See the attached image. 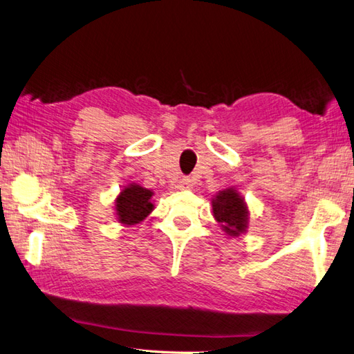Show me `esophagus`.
Returning a JSON list of instances; mask_svg holds the SVG:
<instances>
[{"mask_svg": "<svg viewBox=\"0 0 354 354\" xmlns=\"http://www.w3.org/2000/svg\"><path fill=\"white\" fill-rule=\"evenodd\" d=\"M179 188H180V189H192V188H193L192 179H188V178L180 179V180H179Z\"/></svg>", "mask_w": 354, "mask_h": 354, "instance_id": "obj_1", "label": "esophagus"}]
</instances>
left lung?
Instances as JSON below:
<instances>
[{
    "instance_id": "obj_1",
    "label": "left lung",
    "mask_w": 354,
    "mask_h": 354,
    "mask_svg": "<svg viewBox=\"0 0 354 354\" xmlns=\"http://www.w3.org/2000/svg\"><path fill=\"white\" fill-rule=\"evenodd\" d=\"M214 215L218 223H221L225 233L232 236H238L247 227L248 211L242 197L234 189H224L220 192L212 202Z\"/></svg>"
}]
</instances>
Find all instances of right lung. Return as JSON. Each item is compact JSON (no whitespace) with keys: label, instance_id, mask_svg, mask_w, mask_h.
Wrapping results in <instances>:
<instances>
[{"label":"right lung","instance_id":"add662e5","mask_svg":"<svg viewBox=\"0 0 354 354\" xmlns=\"http://www.w3.org/2000/svg\"><path fill=\"white\" fill-rule=\"evenodd\" d=\"M152 192L140 185L124 188L116 201V214L124 224H138L152 211Z\"/></svg>","mask_w":354,"mask_h":354}]
</instances>
